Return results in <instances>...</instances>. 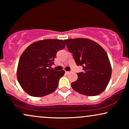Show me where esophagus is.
Here are the masks:
<instances>
[{
	"mask_svg": "<svg viewBox=\"0 0 129 129\" xmlns=\"http://www.w3.org/2000/svg\"><path fill=\"white\" fill-rule=\"evenodd\" d=\"M70 73V72H68V71H66V74H69Z\"/></svg>",
	"mask_w": 129,
	"mask_h": 129,
	"instance_id": "1",
	"label": "esophagus"
}]
</instances>
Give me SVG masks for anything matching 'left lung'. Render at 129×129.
<instances>
[{
    "mask_svg": "<svg viewBox=\"0 0 129 129\" xmlns=\"http://www.w3.org/2000/svg\"><path fill=\"white\" fill-rule=\"evenodd\" d=\"M78 66L84 72L78 73V79L71 84L75 91L88 96L100 94L110 80L112 67L107 53L99 44L87 38L64 40Z\"/></svg>",
    "mask_w": 129,
    "mask_h": 129,
    "instance_id": "1",
    "label": "left lung"
}]
</instances>
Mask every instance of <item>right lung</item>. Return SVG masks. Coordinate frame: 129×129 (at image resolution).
<instances>
[{
    "label": "right lung",
    "mask_w": 129,
    "mask_h": 129,
    "mask_svg": "<svg viewBox=\"0 0 129 129\" xmlns=\"http://www.w3.org/2000/svg\"><path fill=\"white\" fill-rule=\"evenodd\" d=\"M64 41L44 39L32 43L24 51L18 61L17 76L24 91L42 97L56 90L64 71L51 69L56 53L65 47Z\"/></svg>",
    "instance_id": "right-lung-1"
}]
</instances>
